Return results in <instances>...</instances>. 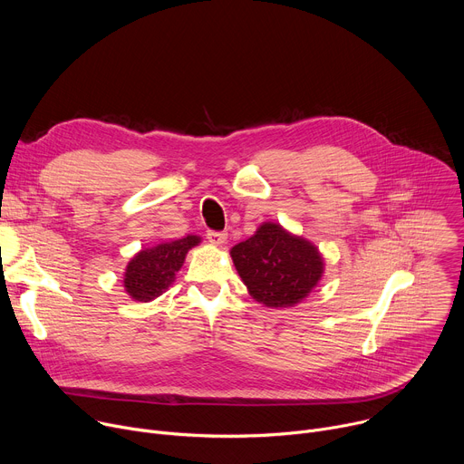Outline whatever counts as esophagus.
Instances as JSON below:
<instances>
[{"mask_svg":"<svg viewBox=\"0 0 464 464\" xmlns=\"http://www.w3.org/2000/svg\"><path fill=\"white\" fill-rule=\"evenodd\" d=\"M208 240L215 246H222L227 240V233H224V231H208Z\"/></svg>","mask_w":464,"mask_h":464,"instance_id":"34e87169","label":"esophagus"}]
</instances>
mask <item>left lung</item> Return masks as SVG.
I'll return each instance as SVG.
<instances>
[{"label": "left lung", "instance_id": "obj_1", "mask_svg": "<svg viewBox=\"0 0 464 464\" xmlns=\"http://www.w3.org/2000/svg\"><path fill=\"white\" fill-rule=\"evenodd\" d=\"M231 258L249 295L272 308L301 303L317 286L324 266L312 242L272 222L237 244Z\"/></svg>", "mask_w": 464, "mask_h": 464}]
</instances>
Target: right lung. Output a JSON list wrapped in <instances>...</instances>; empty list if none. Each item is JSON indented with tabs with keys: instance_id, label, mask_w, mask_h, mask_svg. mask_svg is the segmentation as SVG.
Returning a JSON list of instances; mask_svg holds the SVG:
<instances>
[{
	"instance_id": "1",
	"label": "right lung",
	"mask_w": 464,
	"mask_h": 464,
	"mask_svg": "<svg viewBox=\"0 0 464 464\" xmlns=\"http://www.w3.org/2000/svg\"><path fill=\"white\" fill-rule=\"evenodd\" d=\"M198 244H200V237L187 235L185 238L141 249L126 266V294L141 303L160 297L174 283L176 274L183 266L187 251Z\"/></svg>"
}]
</instances>
